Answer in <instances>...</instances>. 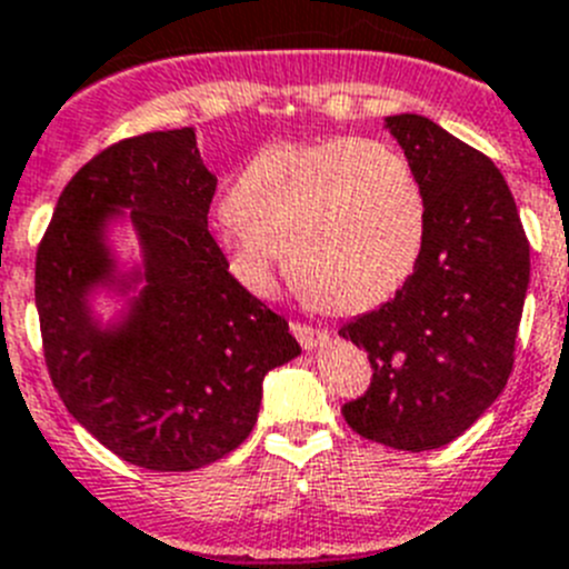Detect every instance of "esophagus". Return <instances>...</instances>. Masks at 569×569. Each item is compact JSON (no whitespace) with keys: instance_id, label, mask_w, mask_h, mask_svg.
I'll list each match as a JSON object with an SVG mask.
<instances>
[{"instance_id":"34e87169","label":"esophagus","mask_w":569,"mask_h":569,"mask_svg":"<svg viewBox=\"0 0 569 569\" xmlns=\"http://www.w3.org/2000/svg\"><path fill=\"white\" fill-rule=\"evenodd\" d=\"M290 330H293V336L299 339V345L305 347V350H313V347H319L328 341V333H325V330L310 328V325H301V321H293V325H290Z\"/></svg>"}]
</instances>
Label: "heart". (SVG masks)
Instances as JSON below:
<instances>
[{"label": "heart", "instance_id": "1", "mask_svg": "<svg viewBox=\"0 0 569 569\" xmlns=\"http://www.w3.org/2000/svg\"><path fill=\"white\" fill-rule=\"evenodd\" d=\"M427 230V199L413 164L373 139L270 144L241 170L216 241L230 273L270 293L284 253L313 305L359 313L410 279Z\"/></svg>", "mask_w": 569, "mask_h": 569}]
</instances>
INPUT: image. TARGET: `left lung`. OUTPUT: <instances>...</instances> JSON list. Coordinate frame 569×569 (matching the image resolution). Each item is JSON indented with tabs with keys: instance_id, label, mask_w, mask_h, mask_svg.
Here are the masks:
<instances>
[{
	"instance_id": "8db88e82",
	"label": "left lung",
	"mask_w": 569,
	"mask_h": 569,
	"mask_svg": "<svg viewBox=\"0 0 569 569\" xmlns=\"http://www.w3.org/2000/svg\"><path fill=\"white\" fill-rule=\"evenodd\" d=\"M427 199V230L410 279L339 336L373 367L367 393L341 416L396 450H436L499 399L516 361L530 284V241L505 176L481 150L427 116L385 119Z\"/></svg>"
}]
</instances>
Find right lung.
Segmentation results:
<instances>
[{"instance_id": "right-lung-1", "label": "right lung", "mask_w": 569, "mask_h": 569, "mask_svg": "<svg viewBox=\"0 0 569 569\" xmlns=\"http://www.w3.org/2000/svg\"><path fill=\"white\" fill-rule=\"evenodd\" d=\"M216 176L196 130L110 144L64 184L37 250L44 365L68 413L110 453L144 470L184 472L248 439L268 370L296 359L288 321L241 288L208 230ZM131 210L146 288L129 316L99 329L87 308L114 283L103 224Z\"/></svg>"}]
</instances>
